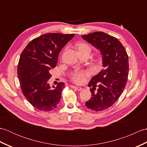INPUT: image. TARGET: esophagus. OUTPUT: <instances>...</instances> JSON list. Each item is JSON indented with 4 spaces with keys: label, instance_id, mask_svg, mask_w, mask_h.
I'll use <instances>...</instances> for the list:
<instances>
[{
    "label": "esophagus",
    "instance_id": "34e87169",
    "mask_svg": "<svg viewBox=\"0 0 147 147\" xmlns=\"http://www.w3.org/2000/svg\"><path fill=\"white\" fill-rule=\"evenodd\" d=\"M71 87L72 88H74V89H75V90H78V91H80V90H82V88H81V87H80V86H76L71 85Z\"/></svg>",
    "mask_w": 147,
    "mask_h": 147
}]
</instances>
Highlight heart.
I'll list each match as a JSON object with an SVG mask.
<instances>
[{"instance_id": "1", "label": "heart", "mask_w": 147, "mask_h": 147, "mask_svg": "<svg viewBox=\"0 0 147 147\" xmlns=\"http://www.w3.org/2000/svg\"><path fill=\"white\" fill-rule=\"evenodd\" d=\"M78 51H85V50H88V51H91V49H90V46L87 45L86 43H82L79 44L78 46ZM90 74V71H76L75 73H74L71 75V80L73 81L74 83H77V84H80L83 83L85 80V78L88 76Z\"/></svg>"}]
</instances>
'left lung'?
<instances>
[{"label":"left lung","mask_w":147,"mask_h":147,"mask_svg":"<svg viewBox=\"0 0 147 147\" xmlns=\"http://www.w3.org/2000/svg\"><path fill=\"white\" fill-rule=\"evenodd\" d=\"M82 36L100 50L104 67L88 83L92 87V96L85 105L92 111H104L117 100L125 88L129 74L128 56L120 41L108 34L97 32Z\"/></svg>","instance_id":"left-lung-1"}]
</instances>
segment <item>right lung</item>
<instances>
[{"label": "right lung", "mask_w": 147, "mask_h": 147, "mask_svg": "<svg viewBox=\"0 0 147 147\" xmlns=\"http://www.w3.org/2000/svg\"><path fill=\"white\" fill-rule=\"evenodd\" d=\"M74 34L48 33L32 40L22 52L18 65V75L24 96L34 107L50 111L61 101L64 83L51 87L48 83L59 52Z\"/></svg>", "instance_id": "1"}]
</instances>
